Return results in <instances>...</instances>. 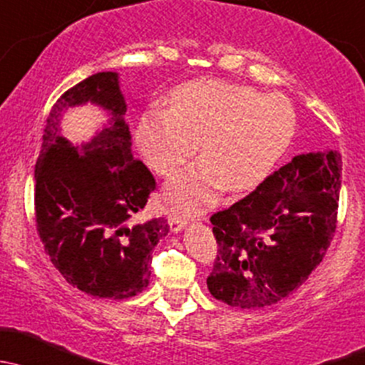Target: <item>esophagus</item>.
<instances>
[{"mask_svg": "<svg viewBox=\"0 0 365 365\" xmlns=\"http://www.w3.org/2000/svg\"><path fill=\"white\" fill-rule=\"evenodd\" d=\"M186 225H187L186 216L175 212V210H170V214H168V227H170L172 232H181Z\"/></svg>", "mask_w": 365, "mask_h": 365, "instance_id": "1", "label": "esophagus"}]
</instances>
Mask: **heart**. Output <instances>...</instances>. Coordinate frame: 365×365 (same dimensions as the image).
Here are the masks:
<instances>
[{
	"label": "heart",
	"instance_id": "1",
	"mask_svg": "<svg viewBox=\"0 0 365 365\" xmlns=\"http://www.w3.org/2000/svg\"><path fill=\"white\" fill-rule=\"evenodd\" d=\"M295 131V110L281 95H262L247 86L195 81L175 89L170 110L142 115L137 142L149 167L170 175L197 153L202 160L179 170L165 198L182 212H197L227 186L251 190L284 155Z\"/></svg>",
	"mask_w": 365,
	"mask_h": 365
}]
</instances>
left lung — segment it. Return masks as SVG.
Returning <instances> with one entry per match:
<instances>
[{"label": "left lung", "mask_w": 365, "mask_h": 365, "mask_svg": "<svg viewBox=\"0 0 365 365\" xmlns=\"http://www.w3.org/2000/svg\"><path fill=\"white\" fill-rule=\"evenodd\" d=\"M341 167L337 151L299 155L210 216L217 242L207 277L214 299L242 309L272 306L307 279L336 232Z\"/></svg>", "instance_id": "8db88e82"}]
</instances>
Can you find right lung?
<instances>
[{"instance_id": "1", "label": "right lung", "mask_w": 365, "mask_h": 365, "mask_svg": "<svg viewBox=\"0 0 365 365\" xmlns=\"http://www.w3.org/2000/svg\"><path fill=\"white\" fill-rule=\"evenodd\" d=\"M89 101L109 112L91 143L61 135L65 110ZM126 103L115 71H100L63 93L51 108L35 167L36 232L61 276L84 294L123 300L151 277L153 250L168 234L165 217L131 220L156 190L149 168L131 153Z\"/></svg>"}]
</instances>
